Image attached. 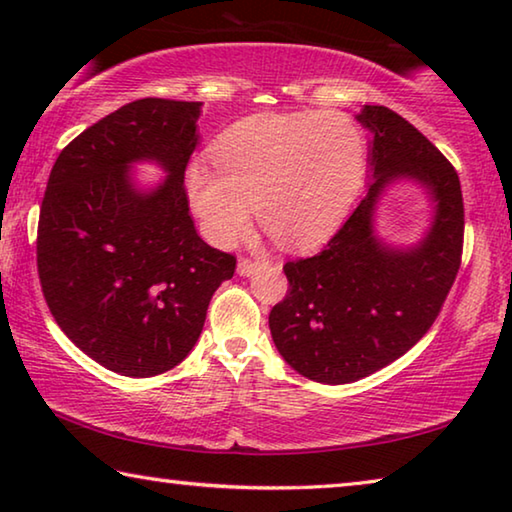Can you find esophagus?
<instances>
[{"label":"esophagus","mask_w":512,"mask_h":512,"mask_svg":"<svg viewBox=\"0 0 512 512\" xmlns=\"http://www.w3.org/2000/svg\"><path fill=\"white\" fill-rule=\"evenodd\" d=\"M257 266H259V259L241 257L239 264H237V271H239V275H250V273H255Z\"/></svg>","instance_id":"34e87169"}]
</instances>
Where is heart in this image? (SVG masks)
<instances>
[{
  "label": "heart",
  "mask_w": 512,
  "mask_h": 512,
  "mask_svg": "<svg viewBox=\"0 0 512 512\" xmlns=\"http://www.w3.org/2000/svg\"><path fill=\"white\" fill-rule=\"evenodd\" d=\"M216 171L192 164L185 185L207 239L230 248L262 228L282 246H309L341 223L366 173V140L341 112H262L232 124L210 149Z\"/></svg>",
  "instance_id": "1"
}]
</instances>
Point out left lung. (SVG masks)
Returning <instances> with one entry per match:
<instances>
[{
	"label": "left lung",
	"instance_id": "obj_1",
	"mask_svg": "<svg viewBox=\"0 0 512 512\" xmlns=\"http://www.w3.org/2000/svg\"><path fill=\"white\" fill-rule=\"evenodd\" d=\"M375 135L368 194L320 253L284 264L289 289L268 314L275 348L320 384H350L409 352L443 309L463 255L461 180L443 153L397 112L366 106ZM420 179L437 201L428 239L393 251L371 235V210L395 177Z\"/></svg>",
	"mask_w": 512,
	"mask_h": 512
}]
</instances>
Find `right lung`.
<instances>
[{"instance_id":"add662e5","label":"right lung","mask_w":512,"mask_h":512,"mask_svg":"<svg viewBox=\"0 0 512 512\" xmlns=\"http://www.w3.org/2000/svg\"><path fill=\"white\" fill-rule=\"evenodd\" d=\"M198 101L137 99L74 137L54 162L38 221V277L76 348L126 377H153L194 348L214 291L237 257L207 246L189 214L185 171ZM170 171L135 193L127 164Z\"/></svg>"}]
</instances>
